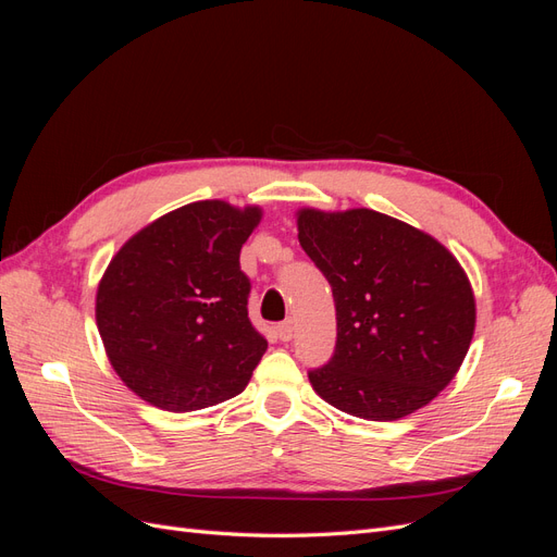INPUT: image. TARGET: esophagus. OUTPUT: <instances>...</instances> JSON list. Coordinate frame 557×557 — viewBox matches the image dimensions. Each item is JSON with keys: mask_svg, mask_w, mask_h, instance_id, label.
<instances>
[{"mask_svg": "<svg viewBox=\"0 0 557 557\" xmlns=\"http://www.w3.org/2000/svg\"><path fill=\"white\" fill-rule=\"evenodd\" d=\"M276 332H278V339L281 342H290L293 336H295V323H293V320H285V323H281L276 327Z\"/></svg>", "mask_w": 557, "mask_h": 557, "instance_id": "34e87169", "label": "esophagus"}]
</instances>
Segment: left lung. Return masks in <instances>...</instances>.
<instances>
[{
    "label": "left lung",
    "instance_id": "8db88e82",
    "mask_svg": "<svg viewBox=\"0 0 557 557\" xmlns=\"http://www.w3.org/2000/svg\"><path fill=\"white\" fill-rule=\"evenodd\" d=\"M297 239L332 285L336 346L309 372L332 407L399 420L458 374L476 299L453 252L423 230L372 209L297 211Z\"/></svg>",
    "mask_w": 557,
    "mask_h": 557
}]
</instances>
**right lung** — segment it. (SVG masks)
<instances>
[{
    "mask_svg": "<svg viewBox=\"0 0 557 557\" xmlns=\"http://www.w3.org/2000/svg\"><path fill=\"white\" fill-rule=\"evenodd\" d=\"M260 207L193 201L139 230L97 285L95 318L115 374L162 411L237 397L267 342L248 320L239 252Z\"/></svg>",
    "mask_w": 557,
    "mask_h": 557,
    "instance_id": "add662e5",
    "label": "right lung"
}]
</instances>
